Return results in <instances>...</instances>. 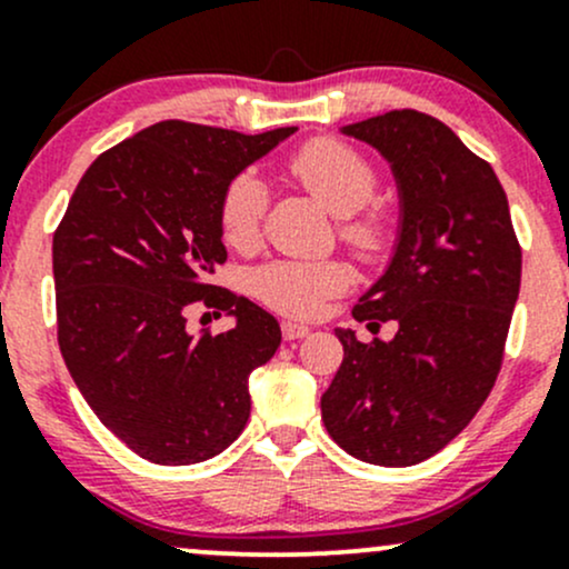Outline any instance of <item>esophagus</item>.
<instances>
[{
  "mask_svg": "<svg viewBox=\"0 0 569 569\" xmlns=\"http://www.w3.org/2000/svg\"><path fill=\"white\" fill-rule=\"evenodd\" d=\"M311 328L307 326H298V322H282V336L287 341H296V339H303V336H309Z\"/></svg>",
  "mask_w": 569,
  "mask_h": 569,
  "instance_id": "esophagus-1",
  "label": "esophagus"
}]
</instances>
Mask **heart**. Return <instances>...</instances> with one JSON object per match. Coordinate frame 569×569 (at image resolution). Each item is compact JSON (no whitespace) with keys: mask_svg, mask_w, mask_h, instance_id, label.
<instances>
[{"mask_svg":"<svg viewBox=\"0 0 569 569\" xmlns=\"http://www.w3.org/2000/svg\"><path fill=\"white\" fill-rule=\"evenodd\" d=\"M290 173L328 211L341 219V238L358 258L375 260L388 247V222L382 217H352L363 209L377 189V173L366 157L333 138L309 140L290 157ZM268 206L266 184L254 173L230 181L219 203V228L230 247L243 249L260 233ZM347 268L336 260L268 262L252 273V292L282 315L315 317L328 298L345 292Z\"/></svg>","mask_w":569,"mask_h":569,"instance_id":"obj_1","label":"heart"}]
</instances>
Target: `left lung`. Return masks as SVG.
Returning a JSON list of instances; mask_svg holds the SVG:
<instances>
[{
    "mask_svg": "<svg viewBox=\"0 0 569 569\" xmlns=\"http://www.w3.org/2000/svg\"><path fill=\"white\" fill-rule=\"evenodd\" d=\"M380 151L399 192L382 277L352 317L390 341L336 328L345 360L322 393L339 448L377 467H412L467 429L497 382L521 287V247L488 162L433 116L390 111L341 127Z\"/></svg>",
    "mask_w": 569,
    "mask_h": 569,
    "instance_id": "obj_1",
    "label": "left lung"
}]
</instances>
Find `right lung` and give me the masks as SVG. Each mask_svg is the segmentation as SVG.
I'll list each match as a JSON object with an SVG mask.
<instances>
[{
  "mask_svg": "<svg viewBox=\"0 0 569 569\" xmlns=\"http://www.w3.org/2000/svg\"><path fill=\"white\" fill-rule=\"evenodd\" d=\"M292 132L146 127L89 164L53 233L59 350L102 426L146 461L200 463L247 426L249 375L282 331L249 298H209L206 277L228 260L224 189ZM200 297L237 326L189 335L186 307Z\"/></svg>",
  "mask_w": 569,
  "mask_h": 569,
  "instance_id": "obj_1",
  "label": "right lung"
}]
</instances>
